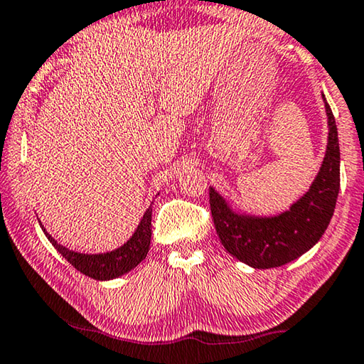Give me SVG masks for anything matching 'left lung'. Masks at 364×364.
I'll return each mask as SVG.
<instances>
[{"label": "left lung", "instance_id": "obj_1", "mask_svg": "<svg viewBox=\"0 0 364 364\" xmlns=\"http://www.w3.org/2000/svg\"><path fill=\"white\" fill-rule=\"evenodd\" d=\"M327 114V147L316 178L302 196L279 214L257 215L237 210L209 186V203L222 245L232 257L257 269L278 268L311 250L332 219L340 191V147L333 114Z\"/></svg>", "mask_w": 364, "mask_h": 364}]
</instances>
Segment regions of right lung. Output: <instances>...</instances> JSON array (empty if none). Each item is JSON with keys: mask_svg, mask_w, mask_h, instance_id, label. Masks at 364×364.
Segmentation results:
<instances>
[{"mask_svg": "<svg viewBox=\"0 0 364 364\" xmlns=\"http://www.w3.org/2000/svg\"><path fill=\"white\" fill-rule=\"evenodd\" d=\"M156 196H159V194H156ZM39 224L42 227L43 234L48 238V242H50L52 245L55 247V250L60 253L67 262H70V264H73L80 273H83L97 281H107L116 279L119 276L129 273L130 269H134L137 264L144 262L145 257H147L151 240V205L144 213V217L140 219L132 237H130L124 245L105 253H81L70 250V248L60 245L55 238L48 234L41 220Z\"/></svg>", "mask_w": 364, "mask_h": 364, "instance_id": "add662e5", "label": "right lung"}]
</instances>
